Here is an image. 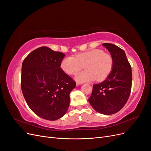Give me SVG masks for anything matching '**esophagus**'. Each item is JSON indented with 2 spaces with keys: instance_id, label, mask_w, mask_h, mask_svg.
<instances>
[{
  "instance_id": "esophagus-1",
  "label": "esophagus",
  "mask_w": 151,
  "mask_h": 151,
  "mask_svg": "<svg viewBox=\"0 0 151 151\" xmlns=\"http://www.w3.org/2000/svg\"><path fill=\"white\" fill-rule=\"evenodd\" d=\"M83 83H81V82H76V85L77 86H79V85H81V84H82Z\"/></svg>"
}]
</instances>
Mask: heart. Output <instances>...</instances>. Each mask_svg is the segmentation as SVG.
<instances>
[{"label":"heart","mask_w":151,"mask_h":151,"mask_svg":"<svg viewBox=\"0 0 151 151\" xmlns=\"http://www.w3.org/2000/svg\"><path fill=\"white\" fill-rule=\"evenodd\" d=\"M84 65L86 70L76 77L79 81H100L106 79L113 67V60L109 54L95 49L63 58L60 63L62 70L68 75H76Z\"/></svg>","instance_id":"b5f03b06"}]
</instances>
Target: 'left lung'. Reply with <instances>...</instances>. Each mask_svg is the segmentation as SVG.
Instances as JSON below:
<instances>
[{
    "label": "left lung",
    "mask_w": 151,
    "mask_h": 151,
    "mask_svg": "<svg viewBox=\"0 0 151 151\" xmlns=\"http://www.w3.org/2000/svg\"><path fill=\"white\" fill-rule=\"evenodd\" d=\"M110 53L113 67L101 83L93 86L89 102L97 112L112 115L119 111L129 99L132 88V68L123 50L111 43L103 44Z\"/></svg>",
    "instance_id": "1"
}]
</instances>
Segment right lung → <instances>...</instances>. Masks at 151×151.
Masks as SVG:
<instances>
[{
    "label": "right lung",
    "mask_w": 151,
    "mask_h": 151,
    "mask_svg": "<svg viewBox=\"0 0 151 151\" xmlns=\"http://www.w3.org/2000/svg\"><path fill=\"white\" fill-rule=\"evenodd\" d=\"M65 54L47 47L33 50L22 64L21 84L29 108L47 120L59 119L69 106L76 82L60 67Z\"/></svg>",
    "instance_id": "obj_1"
}]
</instances>
